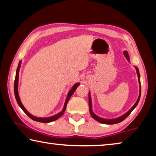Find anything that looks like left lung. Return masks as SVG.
Segmentation results:
<instances>
[{"label": "left lung", "instance_id": "left-lung-1", "mask_svg": "<svg viewBox=\"0 0 156 156\" xmlns=\"http://www.w3.org/2000/svg\"><path fill=\"white\" fill-rule=\"evenodd\" d=\"M123 54L125 57L126 58V60H128L129 62H130V58H129V56L128 54V52L126 51H123ZM134 67L136 68V73L137 75H138V83H139V86H140V92H139V96L138 99H137L136 103L133 105V106L130 109H129L127 112H126L125 113H124L123 115L119 116V117L116 118H112V119H107V118H104L102 117H100V116L97 115L96 114H95L94 112H93V109H92V102H91V94L90 92H89V112H90V114L91 115V117L94 118V120H96L98 122H99L100 123L102 124H105V125H113V124H117L121 122L122 121H123L125 118L127 117V116L130 114V113L132 112L135 108L136 107L137 105H138L140 98V95H141V85H140V72H139V69L138 68L134 66Z\"/></svg>", "mask_w": 156, "mask_h": 156}]
</instances>
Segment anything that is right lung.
<instances>
[{"label": "right lung", "mask_w": 156, "mask_h": 156, "mask_svg": "<svg viewBox=\"0 0 156 156\" xmlns=\"http://www.w3.org/2000/svg\"><path fill=\"white\" fill-rule=\"evenodd\" d=\"M21 62H22V60H20L19 63H18L17 69H16V78H15V80H14V95H15L16 100V101L18 102V105H19V107L21 108V109H22L23 112H24L26 113V114H27L29 116V117L31 118V119H32L33 120L37 121V122H43V123H48V122H53V121H55V120H56L57 119H58L60 117H61V116L63 114H64V113L65 112V109H66V107H67V102L69 101V100L71 96H72L73 92L76 91V88H77L80 85V83H76L74 84V85L72 87V89H70L69 91L68 92L67 96V98H66V100H65V104H64V107H63V109H62L61 112L56 113V114H55L54 115L49 116V117H44V118L37 117V116L33 115L32 114H31V113L29 112L27 109H25V107L23 106V105L22 104V102H21V100H20V98L19 97V94H18V78H19V71H20V69Z\"/></svg>", "instance_id": "right-lung-1"}]
</instances>
